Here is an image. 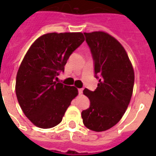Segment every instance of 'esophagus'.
<instances>
[{
	"label": "esophagus",
	"instance_id": "1",
	"mask_svg": "<svg viewBox=\"0 0 156 156\" xmlns=\"http://www.w3.org/2000/svg\"><path fill=\"white\" fill-rule=\"evenodd\" d=\"M83 88H79V89H78V94H79V95H82V94H83Z\"/></svg>",
	"mask_w": 156,
	"mask_h": 156
}]
</instances>
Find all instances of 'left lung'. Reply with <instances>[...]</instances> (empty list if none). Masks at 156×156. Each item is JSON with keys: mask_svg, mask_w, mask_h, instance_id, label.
<instances>
[{"mask_svg": "<svg viewBox=\"0 0 156 156\" xmlns=\"http://www.w3.org/2000/svg\"><path fill=\"white\" fill-rule=\"evenodd\" d=\"M84 35L99 83L94 91L83 90L90 104L82 112V118L87 128L101 132L118 123L126 112L133 94L134 72L126 50L115 38L103 31Z\"/></svg>", "mask_w": 156, "mask_h": 156, "instance_id": "8db88e82", "label": "left lung"}]
</instances>
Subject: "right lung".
<instances>
[{
    "mask_svg": "<svg viewBox=\"0 0 156 156\" xmlns=\"http://www.w3.org/2000/svg\"><path fill=\"white\" fill-rule=\"evenodd\" d=\"M84 40L81 32L48 33L26 53L16 77L15 91L21 108L35 126H57L78 95L77 88L56 80L69 56Z\"/></svg>",
    "mask_w": 156,
    "mask_h": 156,
    "instance_id": "right-lung-1",
    "label": "right lung"
}]
</instances>
